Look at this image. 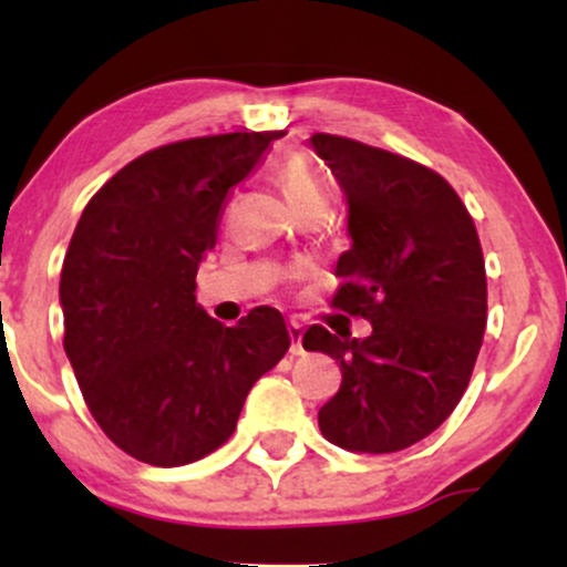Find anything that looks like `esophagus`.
Instances as JSON below:
<instances>
[{
	"label": "esophagus",
	"mask_w": 567,
	"mask_h": 567,
	"mask_svg": "<svg viewBox=\"0 0 567 567\" xmlns=\"http://www.w3.org/2000/svg\"><path fill=\"white\" fill-rule=\"evenodd\" d=\"M290 351L296 357H301L303 354V330H301V324L298 322H290Z\"/></svg>",
	"instance_id": "1"
}]
</instances>
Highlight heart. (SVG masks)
I'll return each instance as SVG.
<instances>
[{
  "instance_id": "1",
  "label": "heart",
  "mask_w": 567,
  "mask_h": 567,
  "mask_svg": "<svg viewBox=\"0 0 567 567\" xmlns=\"http://www.w3.org/2000/svg\"><path fill=\"white\" fill-rule=\"evenodd\" d=\"M277 184L282 188L285 199L290 202L292 210H303L311 205H328V186L317 167L303 157H290L279 165Z\"/></svg>"
}]
</instances>
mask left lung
<instances>
[{
	"label": "left lung",
	"mask_w": 567,
	"mask_h": 567,
	"mask_svg": "<svg viewBox=\"0 0 567 567\" xmlns=\"http://www.w3.org/2000/svg\"><path fill=\"white\" fill-rule=\"evenodd\" d=\"M309 143L349 205L333 306L373 324L368 338L306 330L303 349L330 354L343 375L317 415L320 432L343 451H405L453 413L483 347L477 229L453 186L419 162L341 135Z\"/></svg>",
	"instance_id": "obj_1"
}]
</instances>
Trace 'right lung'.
<instances>
[{
  "mask_svg": "<svg viewBox=\"0 0 567 567\" xmlns=\"http://www.w3.org/2000/svg\"><path fill=\"white\" fill-rule=\"evenodd\" d=\"M282 135H207L141 154L76 224L61 271L63 349L97 426L143 464L184 466L224 445L252 383L290 347L271 306L224 328L194 296L226 194Z\"/></svg>",
  "mask_w": 567,
  "mask_h": 567,
  "instance_id": "1",
  "label": "right lung"
}]
</instances>
